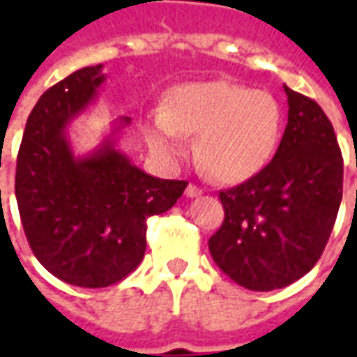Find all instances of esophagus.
<instances>
[{
	"label": "esophagus",
	"instance_id": "obj_1",
	"mask_svg": "<svg viewBox=\"0 0 357 357\" xmlns=\"http://www.w3.org/2000/svg\"><path fill=\"white\" fill-rule=\"evenodd\" d=\"M202 192H204V190H202L200 187H198V185H195V183H189V185H187V189H185V195L189 196V198L200 196Z\"/></svg>",
	"mask_w": 357,
	"mask_h": 357
}]
</instances>
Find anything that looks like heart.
<instances>
[{
	"label": "heart",
	"mask_w": 357,
	"mask_h": 357,
	"mask_svg": "<svg viewBox=\"0 0 357 357\" xmlns=\"http://www.w3.org/2000/svg\"><path fill=\"white\" fill-rule=\"evenodd\" d=\"M283 111L272 94L228 81L187 83L174 89L167 107L151 111L146 140L174 159L198 135L196 157L211 178L238 183L263 170L282 140Z\"/></svg>",
	"instance_id": "obj_1"
}]
</instances>
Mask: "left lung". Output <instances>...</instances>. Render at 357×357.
<instances>
[{
  "label": "left lung",
  "mask_w": 357,
  "mask_h": 357,
  "mask_svg": "<svg viewBox=\"0 0 357 357\" xmlns=\"http://www.w3.org/2000/svg\"><path fill=\"white\" fill-rule=\"evenodd\" d=\"M287 126L276 155L244 183L220 190L224 222L213 261L250 291H274L321 259L343 198V155L332 122L311 98L283 85Z\"/></svg>",
  "instance_id": "8db88e82"
}]
</instances>
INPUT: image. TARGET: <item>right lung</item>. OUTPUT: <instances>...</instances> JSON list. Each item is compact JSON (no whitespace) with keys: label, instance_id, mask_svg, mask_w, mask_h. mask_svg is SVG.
<instances>
[{"label":"right lung","instance_id":"right-lung-1","mask_svg":"<svg viewBox=\"0 0 357 357\" xmlns=\"http://www.w3.org/2000/svg\"><path fill=\"white\" fill-rule=\"evenodd\" d=\"M102 64L47 89L25 123L14 192L25 237L40 265L77 287H109L140 265L146 220L168 211L187 181L159 179L114 148L123 116L96 151L75 157L66 126L96 98Z\"/></svg>","mask_w":357,"mask_h":357}]
</instances>
